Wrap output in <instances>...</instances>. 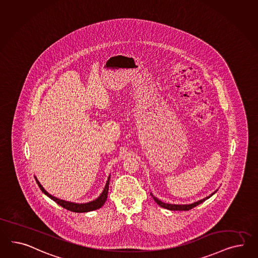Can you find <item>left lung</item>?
<instances>
[{
	"instance_id": "left-lung-1",
	"label": "left lung",
	"mask_w": 258,
	"mask_h": 258,
	"mask_svg": "<svg viewBox=\"0 0 258 258\" xmlns=\"http://www.w3.org/2000/svg\"><path fill=\"white\" fill-rule=\"evenodd\" d=\"M215 194V191L214 192H212V195L210 196V197H208V198H206L204 199H201V200H199L198 202H195V203H192V204H189V205H174V204H166V203H164V202H162L161 200H159V199H156L155 197H153L152 196V198L154 199V201L158 204L159 206H161L162 208H165V209H167V210H169V211H189V210H191L192 208H195V207H197V206L199 205V204H201L202 202H204L206 199H210L211 197H212V195H214Z\"/></svg>"
}]
</instances>
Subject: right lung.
Instances as JSON below:
<instances>
[{"mask_svg":"<svg viewBox=\"0 0 258 258\" xmlns=\"http://www.w3.org/2000/svg\"><path fill=\"white\" fill-rule=\"evenodd\" d=\"M35 178L37 184L39 186L41 191H43L45 195H46L49 199H52L53 201H55L57 204H59V206H61L62 208L67 209V211H70V212H92V211H95L97 209H100L102 206L105 204L106 199H107V192H108V187H109V178L106 181V187L104 189L103 192L101 194L98 199L92 202H89V203H85V204H77V203H72V202H68V201H64V200H61V199H57L55 197H53L51 195H49L47 191L42 187V185L40 184L39 181L37 180V178Z\"/></svg>","mask_w":258,"mask_h":258,"instance_id":"obj_1","label":"right lung"}]
</instances>
